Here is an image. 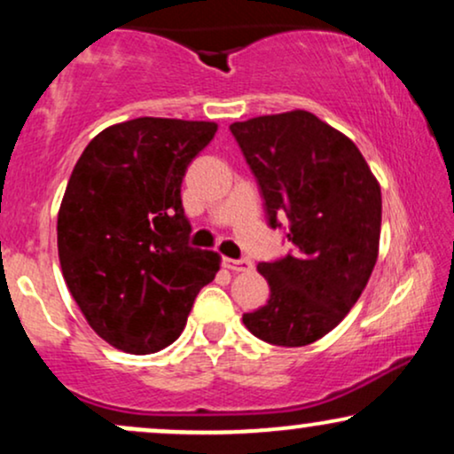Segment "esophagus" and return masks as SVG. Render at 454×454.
Instances as JSON below:
<instances>
[{
    "instance_id": "obj_1",
    "label": "esophagus",
    "mask_w": 454,
    "mask_h": 454,
    "mask_svg": "<svg viewBox=\"0 0 454 454\" xmlns=\"http://www.w3.org/2000/svg\"><path fill=\"white\" fill-rule=\"evenodd\" d=\"M223 267H226L228 270H232V273H249V270L254 269V262L247 258H243V260L223 258Z\"/></svg>"
}]
</instances>
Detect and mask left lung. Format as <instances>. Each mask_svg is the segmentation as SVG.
<instances>
[{
  "label": "left lung",
  "mask_w": 454,
  "mask_h": 454,
  "mask_svg": "<svg viewBox=\"0 0 454 454\" xmlns=\"http://www.w3.org/2000/svg\"><path fill=\"white\" fill-rule=\"evenodd\" d=\"M264 198L269 226L288 217L294 252L260 262L267 305L243 314L258 340L299 348L331 333L376 267L382 192L363 153L314 113L290 111L231 126Z\"/></svg>",
  "instance_id": "8db88e82"
}]
</instances>
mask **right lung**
Segmentation results:
<instances>
[{"instance_id": "add662e5", "label": "right lung", "mask_w": 454, "mask_h": 454, "mask_svg": "<svg viewBox=\"0 0 454 454\" xmlns=\"http://www.w3.org/2000/svg\"><path fill=\"white\" fill-rule=\"evenodd\" d=\"M217 123L138 117L102 129L67 181L57 249L67 290L104 341L153 354L184 333L220 254L187 245L181 181Z\"/></svg>"}]
</instances>
